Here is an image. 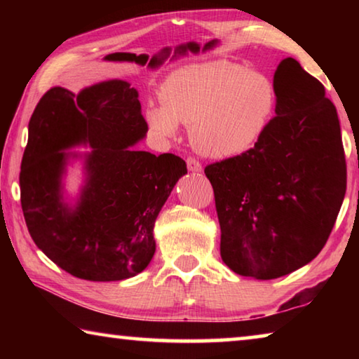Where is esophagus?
<instances>
[{
	"label": "esophagus",
	"mask_w": 359,
	"mask_h": 359,
	"mask_svg": "<svg viewBox=\"0 0 359 359\" xmlns=\"http://www.w3.org/2000/svg\"><path fill=\"white\" fill-rule=\"evenodd\" d=\"M187 168H188V171H191V172H199L203 169L201 163H199L196 158H193V156L187 158Z\"/></svg>",
	"instance_id": "esophagus-1"
}]
</instances>
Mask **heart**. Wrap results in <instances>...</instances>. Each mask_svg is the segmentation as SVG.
<instances>
[{"instance_id": "b5f03b06", "label": "heart", "mask_w": 359, "mask_h": 359, "mask_svg": "<svg viewBox=\"0 0 359 359\" xmlns=\"http://www.w3.org/2000/svg\"><path fill=\"white\" fill-rule=\"evenodd\" d=\"M161 106L145 118L156 135L171 137L177 123L191 128L203 155L229 158L252 147L274 114L276 90L264 74L229 62L190 65L169 76L160 88Z\"/></svg>"}]
</instances>
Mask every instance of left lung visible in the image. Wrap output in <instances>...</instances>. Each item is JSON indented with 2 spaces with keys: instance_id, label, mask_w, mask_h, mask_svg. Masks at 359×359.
<instances>
[{
  "instance_id": "left-lung-1",
  "label": "left lung",
  "mask_w": 359,
  "mask_h": 359,
  "mask_svg": "<svg viewBox=\"0 0 359 359\" xmlns=\"http://www.w3.org/2000/svg\"><path fill=\"white\" fill-rule=\"evenodd\" d=\"M274 90L276 117L255 147L204 169L214 188L222 259L236 274L261 280L317 257L347 190L337 111L323 83L285 58Z\"/></svg>"
}]
</instances>
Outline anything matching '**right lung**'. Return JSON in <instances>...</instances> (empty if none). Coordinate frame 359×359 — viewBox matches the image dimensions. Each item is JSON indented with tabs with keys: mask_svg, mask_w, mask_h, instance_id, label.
Here are the masks:
<instances>
[{
	"mask_svg": "<svg viewBox=\"0 0 359 359\" xmlns=\"http://www.w3.org/2000/svg\"><path fill=\"white\" fill-rule=\"evenodd\" d=\"M149 131L137 92L109 81L74 95L53 87L28 125L20 168V203L29 236L47 258L83 280L135 277L155 253L154 226L187 165L172 154L131 149ZM90 143L88 184L74 210L62 203L69 154Z\"/></svg>",
	"mask_w": 359,
	"mask_h": 359,
	"instance_id": "right-lung-1",
	"label": "right lung"
}]
</instances>
